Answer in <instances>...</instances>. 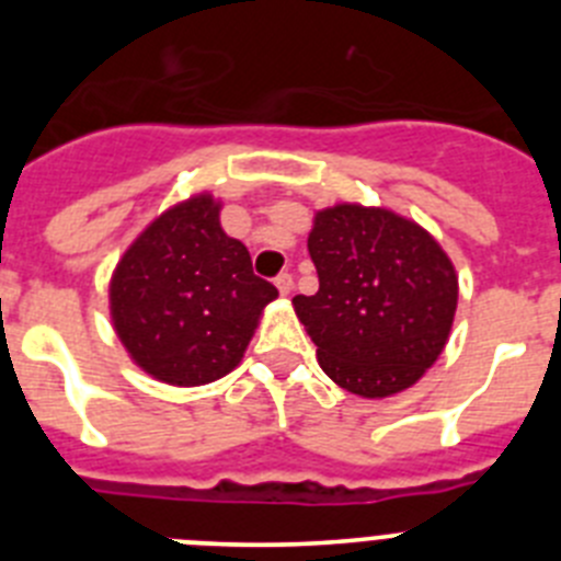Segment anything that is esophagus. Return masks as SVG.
Masks as SVG:
<instances>
[{
	"mask_svg": "<svg viewBox=\"0 0 561 561\" xmlns=\"http://www.w3.org/2000/svg\"><path fill=\"white\" fill-rule=\"evenodd\" d=\"M275 286H277V291H280V295H289V291L295 289V277H291L289 272H280V275L275 277Z\"/></svg>",
	"mask_w": 561,
	"mask_h": 561,
	"instance_id": "esophagus-1",
	"label": "esophagus"
}]
</instances>
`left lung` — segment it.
<instances>
[{
	"label": "left lung",
	"instance_id": "1",
	"mask_svg": "<svg viewBox=\"0 0 561 561\" xmlns=\"http://www.w3.org/2000/svg\"><path fill=\"white\" fill-rule=\"evenodd\" d=\"M309 255L320 289L291 304L320 368L365 399L415 385L453 329L458 277L447 252L396 213L336 205L314 216Z\"/></svg>",
	"mask_w": 561,
	"mask_h": 561
}]
</instances>
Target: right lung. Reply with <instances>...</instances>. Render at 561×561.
<instances>
[{"label":"right lung","mask_w":561,"mask_h":561,"mask_svg":"<svg viewBox=\"0 0 561 561\" xmlns=\"http://www.w3.org/2000/svg\"><path fill=\"white\" fill-rule=\"evenodd\" d=\"M114 331L131 359L168 385H207L236 368L277 289L196 196L162 213L112 277Z\"/></svg>","instance_id":"add662e5"}]
</instances>
